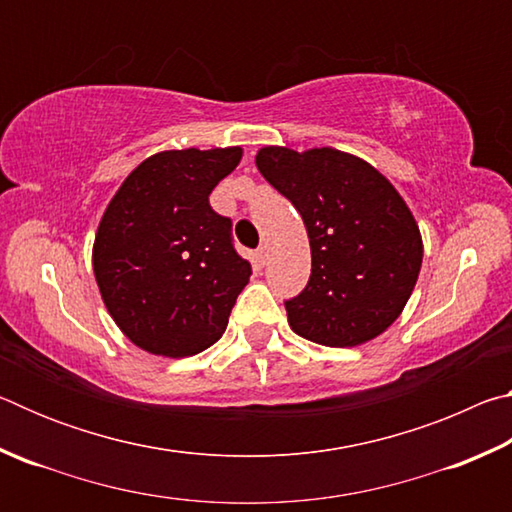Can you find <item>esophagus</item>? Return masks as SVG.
Listing matches in <instances>:
<instances>
[{"label":"esophagus","mask_w":512,"mask_h":512,"mask_svg":"<svg viewBox=\"0 0 512 512\" xmlns=\"http://www.w3.org/2000/svg\"><path fill=\"white\" fill-rule=\"evenodd\" d=\"M257 262L262 264V266L268 262V248L266 246H262V248L257 250Z\"/></svg>","instance_id":"34e87169"}]
</instances>
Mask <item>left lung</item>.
Wrapping results in <instances>:
<instances>
[{
  "label": "left lung",
  "instance_id": "8db88e82",
  "mask_svg": "<svg viewBox=\"0 0 512 512\" xmlns=\"http://www.w3.org/2000/svg\"><path fill=\"white\" fill-rule=\"evenodd\" d=\"M255 164L307 228L309 282L284 302L293 332L327 348L384 334L411 298L424 253L415 216L391 180L329 146H264Z\"/></svg>",
  "mask_w": 512,
  "mask_h": 512
}]
</instances>
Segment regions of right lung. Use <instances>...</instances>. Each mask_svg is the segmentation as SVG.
Here are the masks:
<instances>
[{
    "mask_svg": "<svg viewBox=\"0 0 512 512\" xmlns=\"http://www.w3.org/2000/svg\"><path fill=\"white\" fill-rule=\"evenodd\" d=\"M244 149L160 151L128 173L103 212L92 268L108 314L137 348L183 359L228 327L250 264L232 248L212 189Z\"/></svg>",
    "mask_w": 512,
    "mask_h": 512,
    "instance_id": "1",
    "label": "right lung"
}]
</instances>
